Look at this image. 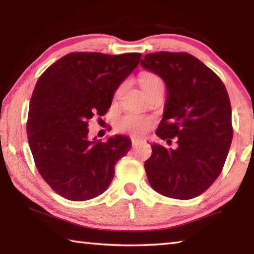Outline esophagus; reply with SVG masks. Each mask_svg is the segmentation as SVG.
<instances>
[{
  "label": "esophagus",
  "mask_w": 254,
  "mask_h": 254,
  "mask_svg": "<svg viewBox=\"0 0 254 254\" xmlns=\"http://www.w3.org/2000/svg\"><path fill=\"white\" fill-rule=\"evenodd\" d=\"M131 144H132L133 148H135V147H137V145L140 144V140H137V139H134V137H132V139H131Z\"/></svg>",
  "instance_id": "1"
}]
</instances>
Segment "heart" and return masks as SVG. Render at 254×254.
Wrapping results in <instances>:
<instances>
[{
	"label": "heart",
	"instance_id": "obj_1",
	"mask_svg": "<svg viewBox=\"0 0 254 254\" xmlns=\"http://www.w3.org/2000/svg\"><path fill=\"white\" fill-rule=\"evenodd\" d=\"M139 81L143 92L152 87L153 85L162 83L160 77L156 74H152V72H143V74H141ZM151 124L152 120L145 117V115L134 113V112H128V113H126L118 119L117 128L119 132L130 133L133 136H142L149 130Z\"/></svg>",
	"mask_w": 254,
	"mask_h": 254
}]
</instances>
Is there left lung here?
Returning a JSON list of instances; mask_svg holds the SVG:
<instances>
[{"label":"left lung","mask_w":254,"mask_h":254,"mask_svg":"<svg viewBox=\"0 0 254 254\" xmlns=\"http://www.w3.org/2000/svg\"><path fill=\"white\" fill-rule=\"evenodd\" d=\"M141 65L165 80V113L156 134L176 149L152 144L144 162L149 184L159 194L190 199L222 173L233 139L230 97L220 77L187 53L158 51Z\"/></svg>","instance_id":"left-lung-1"}]
</instances>
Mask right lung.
Wrapping results in <instances>:
<instances>
[{
    "mask_svg": "<svg viewBox=\"0 0 254 254\" xmlns=\"http://www.w3.org/2000/svg\"><path fill=\"white\" fill-rule=\"evenodd\" d=\"M141 54L70 53L49 66L30 100L27 134L34 163L62 197L92 199L109 188L114 167L130 151L124 135L88 140V122L103 117L119 85L139 65Z\"/></svg>",
    "mask_w": 254,
    "mask_h": 254,
    "instance_id": "1",
    "label": "right lung"
}]
</instances>
